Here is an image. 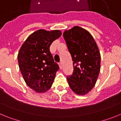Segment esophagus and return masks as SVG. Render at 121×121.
Wrapping results in <instances>:
<instances>
[{
  "label": "esophagus",
  "instance_id": "1",
  "mask_svg": "<svg viewBox=\"0 0 121 121\" xmlns=\"http://www.w3.org/2000/svg\"><path fill=\"white\" fill-rule=\"evenodd\" d=\"M59 65L60 69H62V64L61 62H60L59 64Z\"/></svg>",
  "mask_w": 121,
  "mask_h": 121
}]
</instances>
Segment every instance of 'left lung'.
Instances as JSON below:
<instances>
[{
	"label": "left lung",
	"instance_id": "left-lung-1",
	"mask_svg": "<svg viewBox=\"0 0 121 121\" xmlns=\"http://www.w3.org/2000/svg\"><path fill=\"white\" fill-rule=\"evenodd\" d=\"M63 36L73 61V73L67 78L74 93L80 96L90 91L96 83L100 69V54L90 33L79 26L65 30Z\"/></svg>",
	"mask_w": 121,
	"mask_h": 121
}]
</instances>
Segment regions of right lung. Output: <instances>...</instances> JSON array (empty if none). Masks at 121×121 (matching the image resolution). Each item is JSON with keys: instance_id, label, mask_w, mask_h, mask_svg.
Returning <instances> with one entry per match:
<instances>
[{"instance_id": "1", "label": "right lung", "mask_w": 121, "mask_h": 121, "mask_svg": "<svg viewBox=\"0 0 121 121\" xmlns=\"http://www.w3.org/2000/svg\"><path fill=\"white\" fill-rule=\"evenodd\" d=\"M61 35L58 30L40 29L31 34L19 50L17 59L22 75L26 85L36 92H46L54 82L59 66L50 47Z\"/></svg>"}]
</instances>
